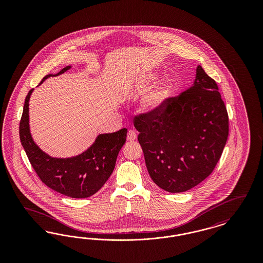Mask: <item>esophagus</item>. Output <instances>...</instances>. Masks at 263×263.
Masks as SVG:
<instances>
[{
    "instance_id": "34e87169",
    "label": "esophagus",
    "mask_w": 263,
    "mask_h": 263,
    "mask_svg": "<svg viewBox=\"0 0 263 263\" xmlns=\"http://www.w3.org/2000/svg\"><path fill=\"white\" fill-rule=\"evenodd\" d=\"M137 139V133L134 130H129L127 133V140L128 141H134Z\"/></svg>"
}]
</instances>
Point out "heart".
Here are the masks:
<instances>
[{
    "mask_svg": "<svg viewBox=\"0 0 263 263\" xmlns=\"http://www.w3.org/2000/svg\"><path fill=\"white\" fill-rule=\"evenodd\" d=\"M155 79H156L155 76H151L150 80H155ZM171 92H172V88L167 84L162 85L161 87L154 89L144 100L145 109L150 112H155L162 109L163 105L168 100Z\"/></svg>",
    "mask_w": 263,
    "mask_h": 263,
    "instance_id": "b5f03b06",
    "label": "heart"
}]
</instances>
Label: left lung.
I'll return each instance as SVG.
<instances>
[{
	"label": "left lung",
	"instance_id": "obj_1",
	"mask_svg": "<svg viewBox=\"0 0 263 263\" xmlns=\"http://www.w3.org/2000/svg\"><path fill=\"white\" fill-rule=\"evenodd\" d=\"M153 181L172 193L191 189L212 174L229 135V116L217 83L198 66L194 85L163 108L134 117Z\"/></svg>",
	"mask_w": 263,
	"mask_h": 263
}]
</instances>
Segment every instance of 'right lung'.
Here are the masks:
<instances>
[{"mask_svg":"<svg viewBox=\"0 0 263 263\" xmlns=\"http://www.w3.org/2000/svg\"><path fill=\"white\" fill-rule=\"evenodd\" d=\"M67 66L56 75H61ZM33 89L26 96L20 122V138L26 156L40 180L51 189L72 198H87L97 193L112 174L118 153L125 144L127 129L109 134H100L83 154L73 158H52L40 150L29 131L28 101Z\"/></svg>","mask_w":263,"mask_h":263,"instance_id":"1","label":"right lung"}]
</instances>
